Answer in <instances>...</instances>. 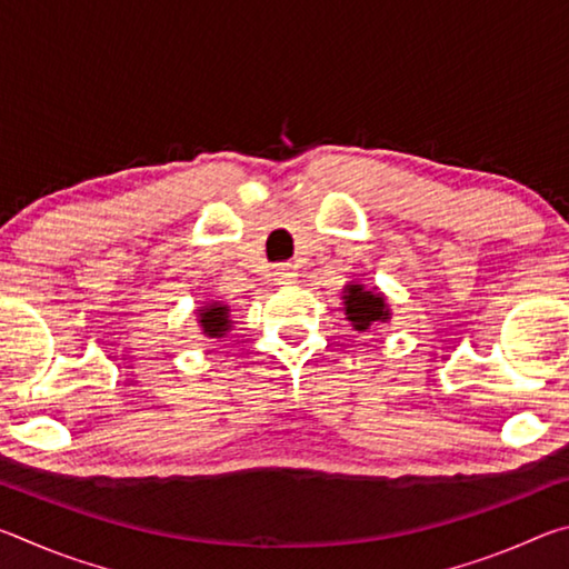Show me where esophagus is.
Returning a JSON list of instances; mask_svg holds the SVG:
<instances>
[{
    "mask_svg": "<svg viewBox=\"0 0 569 569\" xmlns=\"http://www.w3.org/2000/svg\"><path fill=\"white\" fill-rule=\"evenodd\" d=\"M276 281L281 283V286H288V283H296V266H291V263H281L276 268Z\"/></svg>",
    "mask_w": 569,
    "mask_h": 569,
    "instance_id": "esophagus-1",
    "label": "esophagus"
}]
</instances>
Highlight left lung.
I'll return each instance as SVG.
<instances>
[{
	"instance_id": "8db88e82",
	"label": "left lung",
	"mask_w": 569,
	"mask_h": 569,
	"mask_svg": "<svg viewBox=\"0 0 569 569\" xmlns=\"http://www.w3.org/2000/svg\"><path fill=\"white\" fill-rule=\"evenodd\" d=\"M341 301L346 321L351 323L353 331L366 333L377 329L379 323L391 321V308L387 303V296H383L377 286L366 288L359 281L346 283L341 291Z\"/></svg>"
}]
</instances>
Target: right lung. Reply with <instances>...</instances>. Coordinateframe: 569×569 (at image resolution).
Instances as JSON below:
<instances>
[{
	"instance_id": "1",
	"label": "right lung",
	"mask_w": 569,
	"mask_h": 569,
	"mask_svg": "<svg viewBox=\"0 0 569 569\" xmlns=\"http://www.w3.org/2000/svg\"><path fill=\"white\" fill-rule=\"evenodd\" d=\"M198 329L208 339H223V336L233 329V311L223 301H203V306L196 308Z\"/></svg>"
}]
</instances>
